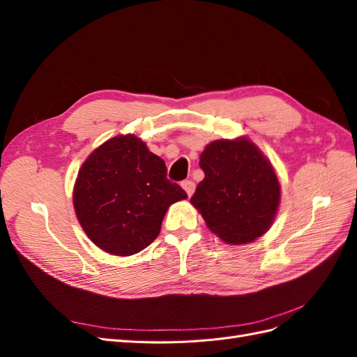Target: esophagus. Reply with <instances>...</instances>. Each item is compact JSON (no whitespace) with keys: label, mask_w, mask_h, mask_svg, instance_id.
Returning a JSON list of instances; mask_svg holds the SVG:
<instances>
[{"label":"esophagus","mask_w":357,"mask_h":357,"mask_svg":"<svg viewBox=\"0 0 357 357\" xmlns=\"http://www.w3.org/2000/svg\"><path fill=\"white\" fill-rule=\"evenodd\" d=\"M181 186H183V189L186 190V193L189 197H192V193L195 192V183H193L192 180H185L181 183Z\"/></svg>","instance_id":"obj_1"}]
</instances>
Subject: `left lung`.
Segmentation results:
<instances>
[{
  "instance_id": "1",
  "label": "left lung",
  "mask_w": 357,
  "mask_h": 357,
  "mask_svg": "<svg viewBox=\"0 0 357 357\" xmlns=\"http://www.w3.org/2000/svg\"><path fill=\"white\" fill-rule=\"evenodd\" d=\"M204 180L190 202L208 228L229 244H245L264 235L280 202L275 172L245 138L219 139L199 158Z\"/></svg>"
}]
</instances>
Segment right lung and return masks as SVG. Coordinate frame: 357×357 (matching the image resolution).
Returning a JSON list of instances; mask_svg holds the SVG:
<instances>
[{
  "label": "right lung",
  "instance_id": "add662e5",
  "mask_svg": "<svg viewBox=\"0 0 357 357\" xmlns=\"http://www.w3.org/2000/svg\"><path fill=\"white\" fill-rule=\"evenodd\" d=\"M188 198L167 178L165 162L135 135H119L100 146L82 165L74 208L89 238L107 253L142 252L159 235L172 202Z\"/></svg>",
  "mask_w": 357,
  "mask_h": 357
}]
</instances>
